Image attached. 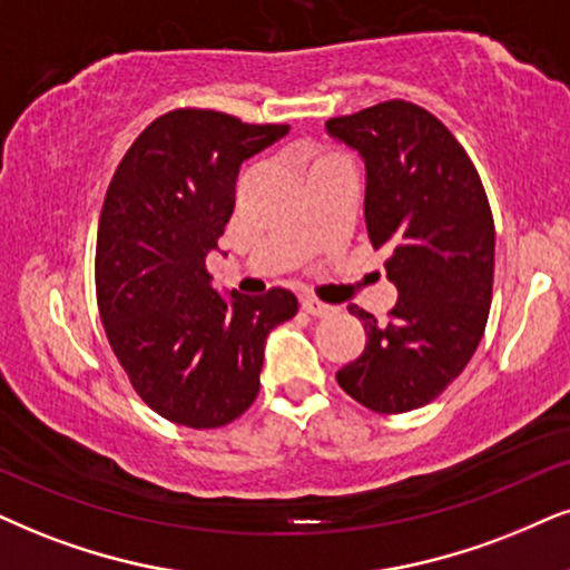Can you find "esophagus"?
<instances>
[{
  "label": "esophagus",
  "instance_id": "34e87169",
  "mask_svg": "<svg viewBox=\"0 0 570 570\" xmlns=\"http://www.w3.org/2000/svg\"><path fill=\"white\" fill-rule=\"evenodd\" d=\"M302 309H305L307 315H315V318H326V315L334 313V307L315 297H302Z\"/></svg>",
  "mask_w": 570,
  "mask_h": 570
}]
</instances>
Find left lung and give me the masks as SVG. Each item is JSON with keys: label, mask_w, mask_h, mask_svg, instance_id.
<instances>
[{"label": "left lung", "mask_w": 570, "mask_h": 570, "mask_svg": "<svg viewBox=\"0 0 570 570\" xmlns=\"http://www.w3.org/2000/svg\"><path fill=\"white\" fill-rule=\"evenodd\" d=\"M365 163V226L384 249L397 305L363 321L365 350L338 386L376 413L429 405L484 336L494 284V220L476 165L442 120L405 99L326 120Z\"/></svg>", "instance_id": "8db88e82"}]
</instances>
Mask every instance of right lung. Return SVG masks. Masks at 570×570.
<instances>
[{
    "label": "right lung",
    "mask_w": 570,
    "mask_h": 570,
    "mask_svg": "<svg viewBox=\"0 0 570 570\" xmlns=\"http://www.w3.org/2000/svg\"><path fill=\"white\" fill-rule=\"evenodd\" d=\"M289 126L181 107L139 134L107 186L97 232V305L136 394L170 423L218 429L261 392L265 338L297 297L223 299L205 257L234 213L236 176Z\"/></svg>",
    "instance_id": "obj_1"
}]
</instances>
